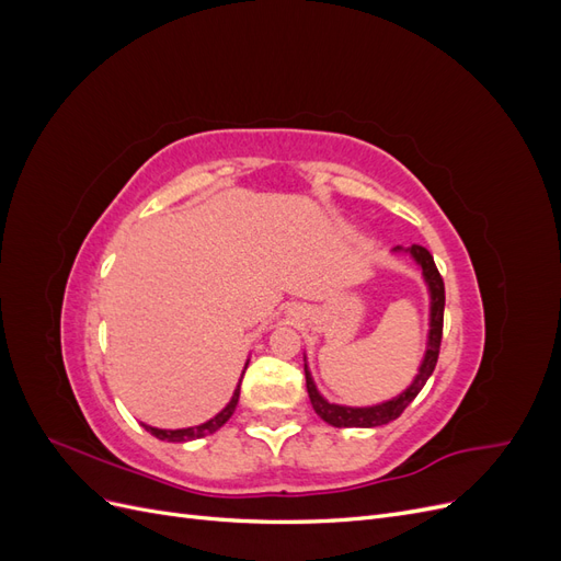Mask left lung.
<instances>
[{"label": "left lung", "instance_id": "obj_1", "mask_svg": "<svg viewBox=\"0 0 561 561\" xmlns=\"http://www.w3.org/2000/svg\"><path fill=\"white\" fill-rule=\"evenodd\" d=\"M393 252H404L410 254L414 260V264L421 268L423 283L428 287V297H431V311H428V339H426V353H423V360L416 369V377L412 379V383L407 386L402 393H398L396 398L377 402V404H367V407H351V404H336L330 402L325 396L320 393L311 369L307 363V355H304V375H307V390L316 414L330 423L334 428H375V426H383V423H390L393 419H398L407 404H410L419 390L426 386L428 377L433 375V369L437 365V355H439V342H443V316H445V283L443 276L433 262V254L423 248V245H412V248H393Z\"/></svg>", "mask_w": 561, "mask_h": 561}]
</instances>
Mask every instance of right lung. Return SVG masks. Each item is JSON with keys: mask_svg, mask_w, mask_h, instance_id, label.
I'll list each match as a JSON object with an SVG mask.
<instances>
[{"mask_svg": "<svg viewBox=\"0 0 561 561\" xmlns=\"http://www.w3.org/2000/svg\"><path fill=\"white\" fill-rule=\"evenodd\" d=\"M248 369V363L243 367V375ZM241 375V379H243ZM241 379H239V386H236L231 400L227 402V407L222 412H217L213 419H208L206 423H198V426H190V428H154V426H147V423H142L145 431L151 433L159 439H165V443H190V439H198V437H206V435H213L215 431H219L225 426V423L231 419V414L236 412V404H239V393H241Z\"/></svg>", "mask_w": 561, "mask_h": 561, "instance_id": "right-lung-1", "label": "right lung"}]
</instances>
